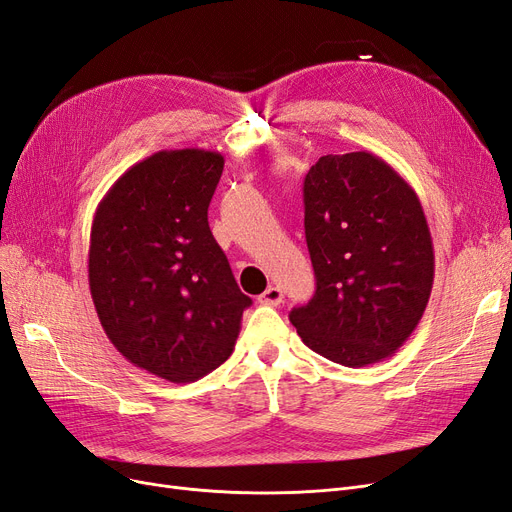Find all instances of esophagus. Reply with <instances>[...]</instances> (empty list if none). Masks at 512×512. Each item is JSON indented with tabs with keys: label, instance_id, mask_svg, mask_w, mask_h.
Returning <instances> with one entry per match:
<instances>
[{
	"label": "esophagus",
	"instance_id": "esophagus-1",
	"mask_svg": "<svg viewBox=\"0 0 512 512\" xmlns=\"http://www.w3.org/2000/svg\"><path fill=\"white\" fill-rule=\"evenodd\" d=\"M285 301V295H282L280 287H268L259 295V304L263 306H280Z\"/></svg>",
	"mask_w": 512,
	"mask_h": 512
}]
</instances>
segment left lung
Masks as SVG:
<instances>
[{"instance_id":"1","label":"left lung","mask_w":512,"mask_h":512,"mask_svg":"<svg viewBox=\"0 0 512 512\" xmlns=\"http://www.w3.org/2000/svg\"><path fill=\"white\" fill-rule=\"evenodd\" d=\"M316 293L289 318L301 342L344 367L380 363L418 327L434 249L413 187L369 151L323 156L306 175Z\"/></svg>"}]
</instances>
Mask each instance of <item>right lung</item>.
<instances>
[{"mask_svg":"<svg viewBox=\"0 0 512 512\" xmlns=\"http://www.w3.org/2000/svg\"><path fill=\"white\" fill-rule=\"evenodd\" d=\"M223 162L196 147L156 151L109 187L92 219L101 327L128 363L173 384L225 363L251 306L208 227Z\"/></svg>","mask_w":512,"mask_h":512,"instance_id":"right-lung-1","label":"right lung"}]
</instances>
